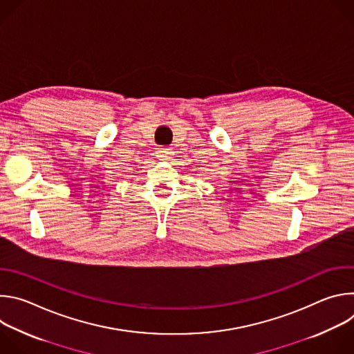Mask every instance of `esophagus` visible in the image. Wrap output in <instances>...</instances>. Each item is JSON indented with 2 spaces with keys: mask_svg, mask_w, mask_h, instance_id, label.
<instances>
[{
  "mask_svg": "<svg viewBox=\"0 0 354 354\" xmlns=\"http://www.w3.org/2000/svg\"><path fill=\"white\" fill-rule=\"evenodd\" d=\"M171 156H172L171 148H158L157 151V157L160 160H171Z\"/></svg>",
  "mask_w": 354,
  "mask_h": 354,
  "instance_id": "1",
  "label": "esophagus"
}]
</instances>
